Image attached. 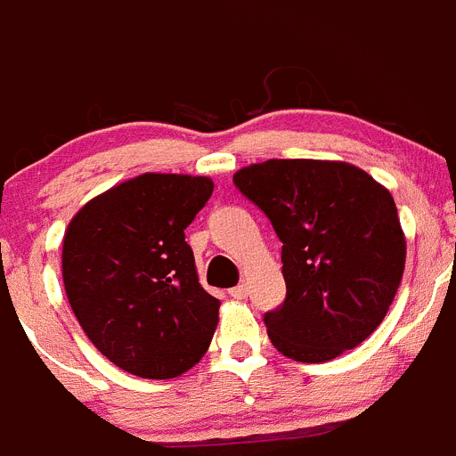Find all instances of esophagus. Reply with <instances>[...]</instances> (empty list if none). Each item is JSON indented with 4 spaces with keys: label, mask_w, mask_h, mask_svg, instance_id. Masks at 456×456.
Segmentation results:
<instances>
[{
    "label": "esophagus",
    "mask_w": 456,
    "mask_h": 456,
    "mask_svg": "<svg viewBox=\"0 0 456 456\" xmlns=\"http://www.w3.org/2000/svg\"><path fill=\"white\" fill-rule=\"evenodd\" d=\"M229 296H232V298H245V296H247V285L232 287V289H229Z\"/></svg>",
    "instance_id": "1"
}]
</instances>
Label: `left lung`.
<instances>
[{
    "instance_id": "1",
    "label": "left lung",
    "mask_w": 456,
    "mask_h": 456,
    "mask_svg": "<svg viewBox=\"0 0 456 456\" xmlns=\"http://www.w3.org/2000/svg\"><path fill=\"white\" fill-rule=\"evenodd\" d=\"M281 238L287 296L265 314L273 347L325 363L386 318L405 267L390 191L363 169L330 160H267L233 175Z\"/></svg>"
}]
</instances>
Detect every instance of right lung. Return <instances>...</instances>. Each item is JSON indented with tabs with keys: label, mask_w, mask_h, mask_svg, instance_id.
<instances>
[{
	"label": "right lung",
	"mask_w": 456,
	"mask_h": 456,
	"mask_svg": "<svg viewBox=\"0 0 456 456\" xmlns=\"http://www.w3.org/2000/svg\"><path fill=\"white\" fill-rule=\"evenodd\" d=\"M205 175L142 174L88 200L64 233L61 276L93 346L142 379H175L209 350L220 300L198 282L184 229Z\"/></svg>",
	"instance_id": "obj_1"
}]
</instances>
